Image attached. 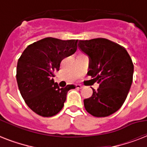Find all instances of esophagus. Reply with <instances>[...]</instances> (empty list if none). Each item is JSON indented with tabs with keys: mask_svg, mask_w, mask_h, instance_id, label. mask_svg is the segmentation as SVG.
Instances as JSON below:
<instances>
[{
	"mask_svg": "<svg viewBox=\"0 0 147 147\" xmlns=\"http://www.w3.org/2000/svg\"><path fill=\"white\" fill-rule=\"evenodd\" d=\"M83 86L82 85H79V84H77L76 85V88H78V89H81V88H82Z\"/></svg>",
	"mask_w": 147,
	"mask_h": 147,
	"instance_id": "1",
	"label": "esophagus"
}]
</instances>
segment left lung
Instances as JSON below:
<instances>
[{
    "label": "left lung",
    "mask_w": 147,
    "mask_h": 147,
    "mask_svg": "<svg viewBox=\"0 0 147 147\" xmlns=\"http://www.w3.org/2000/svg\"><path fill=\"white\" fill-rule=\"evenodd\" d=\"M79 48L90 57L88 75L99 84L84 100L88 113L96 117L110 116L125 101L133 82L134 64L125 48L105 38L80 40Z\"/></svg>",
    "instance_id": "1"
}]
</instances>
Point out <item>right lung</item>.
Here are the masks:
<instances>
[{
    "label": "right lung",
    "mask_w": 147,
    "mask_h": 147,
    "mask_svg": "<svg viewBox=\"0 0 147 147\" xmlns=\"http://www.w3.org/2000/svg\"><path fill=\"white\" fill-rule=\"evenodd\" d=\"M78 40H62L47 37L29 45L22 53L17 66V82L27 106L36 114L53 117L62 109L74 85L59 88L53 77L60 63L77 50Z\"/></svg>",
    "instance_id": "obj_1"
}]
</instances>
